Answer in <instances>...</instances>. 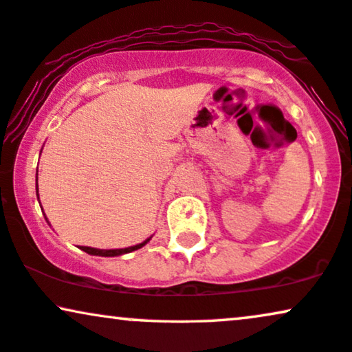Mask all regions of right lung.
Returning <instances> with one entry per match:
<instances>
[{"label": "right lung", "mask_w": 352, "mask_h": 352, "mask_svg": "<svg viewBox=\"0 0 352 352\" xmlns=\"http://www.w3.org/2000/svg\"><path fill=\"white\" fill-rule=\"evenodd\" d=\"M37 198H38V186H37ZM149 240H151V237L146 239L144 242L138 243V245L126 247V248H113V250H102V248H92V247H81V250L89 253V255H96V256H120V255H124V253L135 252V250H138V248L144 247Z\"/></svg>", "instance_id": "obj_1"}]
</instances>
